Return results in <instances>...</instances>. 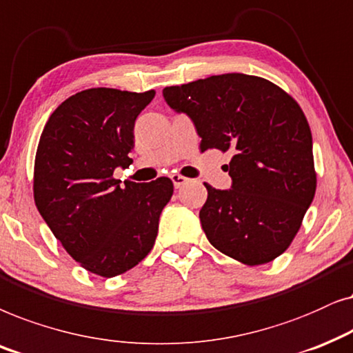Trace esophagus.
<instances>
[{"label":"esophagus","mask_w":353,"mask_h":353,"mask_svg":"<svg viewBox=\"0 0 353 353\" xmlns=\"http://www.w3.org/2000/svg\"><path fill=\"white\" fill-rule=\"evenodd\" d=\"M171 181H172V184H174V187H176V189H181L182 185L189 182V179H187V177H184V176H181V174H172Z\"/></svg>","instance_id":"34e87169"}]
</instances>
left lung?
Instances as JSON below:
<instances>
[{
  "label": "left lung",
  "instance_id": "obj_1",
  "mask_svg": "<svg viewBox=\"0 0 353 353\" xmlns=\"http://www.w3.org/2000/svg\"><path fill=\"white\" fill-rule=\"evenodd\" d=\"M164 100L185 112L200 150L231 152L232 189L208 190L201 228L214 248L248 266L288 250L316 192L312 130L283 88L247 74H221L166 87Z\"/></svg>",
  "mask_w": 353,
  "mask_h": 353
}]
</instances>
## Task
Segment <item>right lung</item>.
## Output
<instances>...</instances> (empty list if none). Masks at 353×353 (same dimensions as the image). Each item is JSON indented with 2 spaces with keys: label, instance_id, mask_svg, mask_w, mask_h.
Wrapping results in <instances>:
<instances>
[{
  "label": "right lung",
  "instance_id": "obj_1",
  "mask_svg": "<svg viewBox=\"0 0 353 353\" xmlns=\"http://www.w3.org/2000/svg\"><path fill=\"white\" fill-rule=\"evenodd\" d=\"M154 98L116 88H88L53 111L34 168L37 210L82 268L114 278L152 252L159 214L171 200L169 177L148 184L112 177L132 159L137 116Z\"/></svg>",
  "mask_w": 353,
  "mask_h": 353
}]
</instances>
